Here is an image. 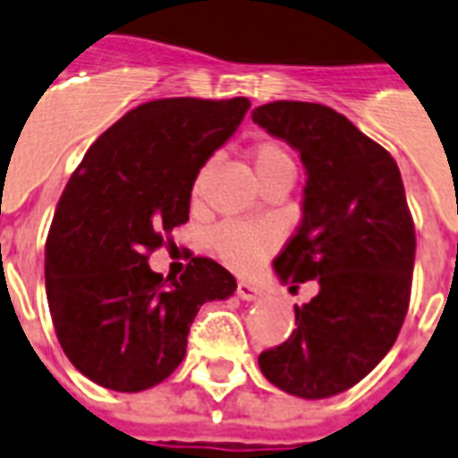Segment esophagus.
<instances>
[{"instance_id": "obj_1", "label": "esophagus", "mask_w": 458, "mask_h": 458, "mask_svg": "<svg viewBox=\"0 0 458 458\" xmlns=\"http://www.w3.org/2000/svg\"><path fill=\"white\" fill-rule=\"evenodd\" d=\"M236 293H239V299L243 301H255L262 296L260 289L250 284V282H239V284H236Z\"/></svg>"}]
</instances>
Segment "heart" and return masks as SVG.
Wrapping results in <instances>:
<instances>
[{
	"instance_id": "b5f03b06",
	"label": "heart",
	"mask_w": 458,
	"mask_h": 458,
	"mask_svg": "<svg viewBox=\"0 0 458 458\" xmlns=\"http://www.w3.org/2000/svg\"><path fill=\"white\" fill-rule=\"evenodd\" d=\"M253 172L260 181V186L272 183V181H292L296 176V162L284 143L279 140H258L248 150ZM205 172L203 166L193 179V198L200 196L203 189ZM279 243L277 232L269 225H255V222H225L217 225L210 232V248L217 253V258L225 265H229L236 272H248L253 269L262 258H267Z\"/></svg>"
}]
</instances>
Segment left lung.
I'll list each match as a JSON object with an SVG mask.
<instances>
[{
    "mask_svg": "<svg viewBox=\"0 0 458 458\" xmlns=\"http://www.w3.org/2000/svg\"><path fill=\"white\" fill-rule=\"evenodd\" d=\"M253 122L296 148L308 174L303 219L275 269L296 289L320 284L293 308L292 336L258 363L289 394L335 396L387 356L409 310L416 226L402 174L380 143L318 102H269Z\"/></svg>",
    "mask_w": 458,
    "mask_h": 458,
    "instance_id": "1",
    "label": "left lung"
}]
</instances>
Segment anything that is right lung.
I'll use <instances>...</instances> for the list:
<instances>
[{"label":"right lung","mask_w":458,"mask_h":458,"mask_svg":"<svg viewBox=\"0 0 458 458\" xmlns=\"http://www.w3.org/2000/svg\"><path fill=\"white\" fill-rule=\"evenodd\" d=\"M248 107V98L145 102L71 174L45 243V286L56 339L88 380L114 392L155 387L186 356L205 301L236 292L212 258H191L166 279L148 258L189 222L196 174Z\"/></svg>","instance_id":"right-lung-1"}]
</instances>
